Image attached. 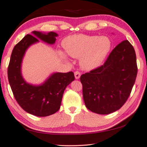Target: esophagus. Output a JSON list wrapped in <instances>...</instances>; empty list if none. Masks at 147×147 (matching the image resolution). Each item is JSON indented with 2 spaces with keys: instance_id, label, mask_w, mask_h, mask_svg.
I'll return each instance as SVG.
<instances>
[{
  "instance_id": "obj_1",
  "label": "esophagus",
  "mask_w": 147,
  "mask_h": 147,
  "mask_svg": "<svg viewBox=\"0 0 147 147\" xmlns=\"http://www.w3.org/2000/svg\"><path fill=\"white\" fill-rule=\"evenodd\" d=\"M80 73L79 71H75L74 72V76H75L76 79H78L80 77Z\"/></svg>"
}]
</instances>
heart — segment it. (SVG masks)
<instances>
[{
    "label": "heart",
    "instance_id": "b5f03b06",
    "mask_svg": "<svg viewBox=\"0 0 147 147\" xmlns=\"http://www.w3.org/2000/svg\"><path fill=\"white\" fill-rule=\"evenodd\" d=\"M63 46L71 57L80 58V65L83 69L91 70L102 64L111 49V42L106 36L76 34L65 38ZM60 54L65 58L63 53Z\"/></svg>",
    "mask_w": 147,
    "mask_h": 147
}]
</instances>
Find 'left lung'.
<instances>
[{
  "label": "left lung",
  "instance_id": "1",
  "mask_svg": "<svg viewBox=\"0 0 147 147\" xmlns=\"http://www.w3.org/2000/svg\"><path fill=\"white\" fill-rule=\"evenodd\" d=\"M136 54L124 40L113 49L104 65L80 76L85 106L94 113L109 114L123 106L137 74Z\"/></svg>",
  "mask_w": 147,
  "mask_h": 147
}]
</instances>
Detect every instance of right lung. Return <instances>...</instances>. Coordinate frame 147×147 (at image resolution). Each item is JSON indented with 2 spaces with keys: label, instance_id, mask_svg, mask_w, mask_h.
Segmentation results:
<instances>
[{
  "label": "right lung",
  "instance_id": "obj_1",
  "mask_svg": "<svg viewBox=\"0 0 147 147\" xmlns=\"http://www.w3.org/2000/svg\"><path fill=\"white\" fill-rule=\"evenodd\" d=\"M33 34L49 44L54 43L57 36L56 33L52 32L43 34L34 31ZM38 41L36 37L28 34L14 46L8 67V78L13 95L20 106L30 114L45 117L59 109L65 90L74 80V75L72 71L56 73L41 86L26 83L21 74L22 61L28 47Z\"/></svg>",
  "mask_w": 147,
  "mask_h": 147
}]
</instances>
